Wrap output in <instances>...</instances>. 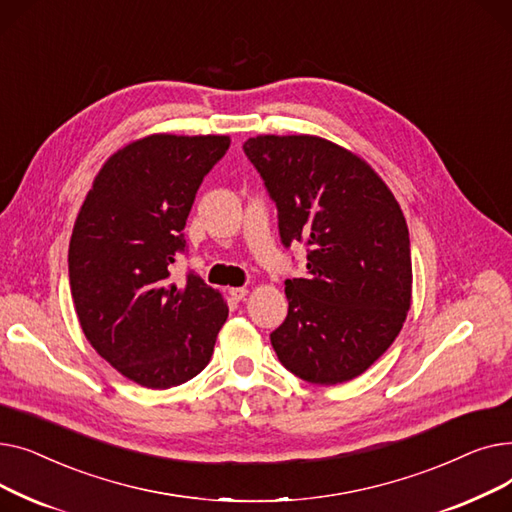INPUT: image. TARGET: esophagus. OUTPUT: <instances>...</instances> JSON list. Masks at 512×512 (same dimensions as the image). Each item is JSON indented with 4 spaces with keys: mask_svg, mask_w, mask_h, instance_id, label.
Segmentation results:
<instances>
[{
    "mask_svg": "<svg viewBox=\"0 0 512 512\" xmlns=\"http://www.w3.org/2000/svg\"><path fill=\"white\" fill-rule=\"evenodd\" d=\"M228 292H230V297H232L234 301H242V299L247 297V292H249V290H247L245 286H238V288H230Z\"/></svg>",
    "mask_w": 512,
    "mask_h": 512,
    "instance_id": "34e87169",
    "label": "esophagus"
}]
</instances>
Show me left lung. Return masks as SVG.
<instances>
[{
    "instance_id": "1",
    "label": "left lung",
    "mask_w": 512,
    "mask_h": 512,
    "mask_svg": "<svg viewBox=\"0 0 512 512\" xmlns=\"http://www.w3.org/2000/svg\"><path fill=\"white\" fill-rule=\"evenodd\" d=\"M242 149L278 207L282 245L307 247V276L286 280L274 351L305 382L353 380L388 351L411 307L405 215L361 157L326 139L265 134Z\"/></svg>"
}]
</instances>
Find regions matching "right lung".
<instances>
[{"label": "right lung", "instance_id": "obj_1", "mask_svg": "<svg viewBox=\"0 0 512 512\" xmlns=\"http://www.w3.org/2000/svg\"><path fill=\"white\" fill-rule=\"evenodd\" d=\"M228 137L153 134L114 153L76 218L68 274L87 340L124 378L145 388L184 384L211 359L228 317L218 290L188 272L170 282L186 251L184 226L203 178Z\"/></svg>", "mask_w": 512, "mask_h": 512}]
</instances>
